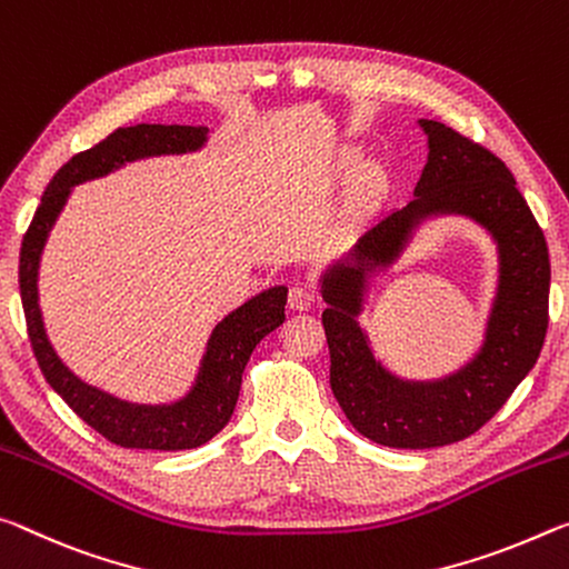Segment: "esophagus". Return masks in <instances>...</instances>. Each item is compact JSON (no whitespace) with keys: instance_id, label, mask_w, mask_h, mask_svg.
I'll use <instances>...</instances> for the list:
<instances>
[{"instance_id":"obj_1","label":"esophagus","mask_w":569,"mask_h":569,"mask_svg":"<svg viewBox=\"0 0 569 569\" xmlns=\"http://www.w3.org/2000/svg\"><path fill=\"white\" fill-rule=\"evenodd\" d=\"M318 300H320L318 290L307 282H295L290 287V295H287V305H290L292 310H312V307L318 305Z\"/></svg>"}]
</instances>
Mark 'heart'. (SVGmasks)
<instances>
[{
    "instance_id": "1",
    "label": "heart",
    "mask_w": 569,
    "mask_h": 569,
    "mask_svg": "<svg viewBox=\"0 0 569 569\" xmlns=\"http://www.w3.org/2000/svg\"><path fill=\"white\" fill-rule=\"evenodd\" d=\"M380 189V176L376 171H366L362 173V181H360V191L366 193V197H372V193H378Z\"/></svg>"
}]
</instances>
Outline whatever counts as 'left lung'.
<instances>
[{"label": "left lung", "mask_w": 569, "mask_h": 569, "mask_svg": "<svg viewBox=\"0 0 569 569\" xmlns=\"http://www.w3.org/2000/svg\"><path fill=\"white\" fill-rule=\"evenodd\" d=\"M428 163L406 209L388 213L322 277V328L330 348V388L348 421L390 449H433L469 439L489 423L542 352L549 325V251L545 231L507 163L439 120H421ZM456 210L496 234L500 295L478 360L439 385H403L375 362L357 328L365 272L389 263L418 218Z\"/></svg>", "instance_id": "left-lung-1"}]
</instances>
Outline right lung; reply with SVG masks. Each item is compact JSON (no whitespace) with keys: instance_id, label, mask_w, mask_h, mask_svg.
Segmentation results:
<instances>
[{"instance_id":"obj_1","label":"right lung","mask_w":569,"mask_h":569,"mask_svg":"<svg viewBox=\"0 0 569 569\" xmlns=\"http://www.w3.org/2000/svg\"><path fill=\"white\" fill-rule=\"evenodd\" d=\"M207 138L203 126H130L118 128L98 146L72 156L52 176L42 193L30 227L24 231L20 249V295L37 366L64 403L90 428L123 449L183 451L213 439L234 413L241 372H244L251 350L264 335L284 322L287 287H272L254 300L241 305L213 330L207 356L201 362L199 380L189 398L173 406H133L126 400L102 393L82 383L78 376L62 366L44 335L40 305H37V267L54 219L70 197L74 183L106 176L126 161L143 156L183 153L199 148Z\"/></svg>"}]
</instances>
